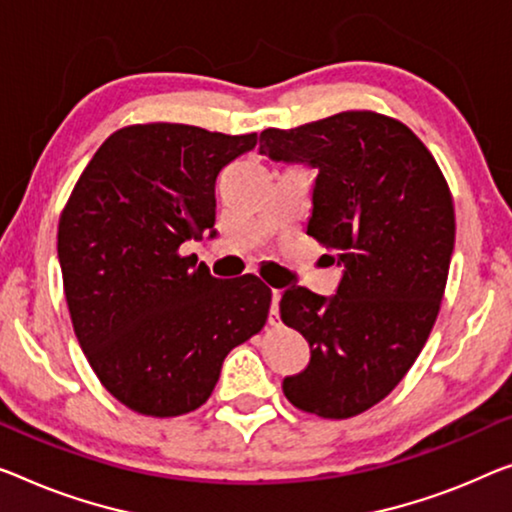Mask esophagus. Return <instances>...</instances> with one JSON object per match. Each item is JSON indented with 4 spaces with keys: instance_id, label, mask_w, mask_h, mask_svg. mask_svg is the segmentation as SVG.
I'll return each instance as SVG.
<instances>
[{
    "instance_id": "obj_1",
    "label": "esophagus",
    "mask_w": 512,
    "mask_h": 512,
    "mask_svg": "<svg viewBox=\"0 0 512 512\" xmlns=\"http://www.w3.org/2000/svg\"><path fill=\"white\" fill-rule=\"evenodd\" d=\"M280 289H273L271 292V310H269V322L271 326H276L280 322Z\"/></svg>"
}]
</instances>
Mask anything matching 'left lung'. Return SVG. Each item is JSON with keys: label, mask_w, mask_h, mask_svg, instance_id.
I'll list each match as a JSON object with an SVG mask.
<instances>
[{"label": "left lung", "mask_w": 512, "mask_h": 512, "mask_svg": "<svg viewBox=\"0 0 512 512\" xmlns=\"http://www.w3.org/2000/svg\"><path fill=\"white\" fill-rule=\"evenodd\" d=\"M259 154L315 167L308 234L345 266L331 299L282 294V322L310 345L282 393L322 418L363 414L400 384L437 322L455 246L451 190L402 121L370 110L266 128Z\"/></svg>", "instance_id": "8db88e82"}]
</instances>
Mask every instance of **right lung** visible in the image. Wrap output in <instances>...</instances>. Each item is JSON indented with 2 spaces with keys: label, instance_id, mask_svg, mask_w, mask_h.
<instances>
[{
  "label": "right lung",
  "instance_id": "obj_1",
  "mask_svg": "<svg viewBox=\"0 0 512 512\" xmlns=\"http://www.w3.org/2000/svg\"><path fill=\"white\" fill-rule=\"evenodd\" d=\"M257 133L135 124L105 140L59 218L57 255L73 331L128 409L170 418L209 400L225 356L264 329L271 289L213 278L179 253L216 223V177Z\"/></svg>",
  "mask_w": 512,
  "mask_h": 512
}]
</instances>
